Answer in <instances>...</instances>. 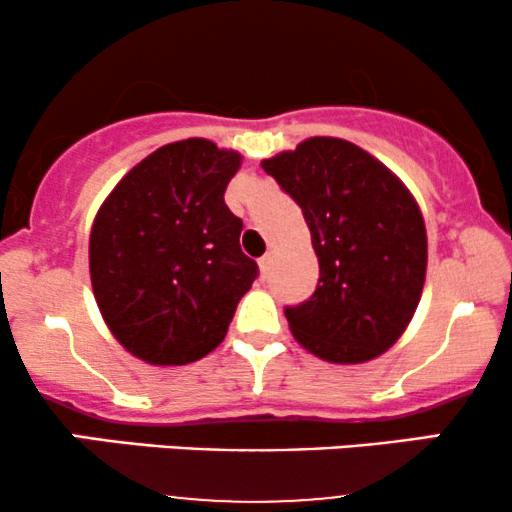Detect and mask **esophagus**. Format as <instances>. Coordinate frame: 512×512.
<instances>
[{"instance_id":"1","label":"esophagus","mask_w":512,"mask_h":512,"mask_svg":"<svg viewBox=\"0 0 512 512\" xmlns=\"http://www.w3.org/2000/svg\"><path fill=\"white\" fill-rule=\"evenodd\" d=\"M269 264H272V257L264 255L262 260H260V274H262V276H267V274H269Z\"/></svg>"}]
</instances>
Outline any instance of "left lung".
Masks as SVG:
<instances>
[{"instance_id":"obj_1","label":"left lung","mask_w":512,"mask_h":512,"mask_svg":"<svg viewBox=\"0 0 512 512\" xmlns=\"http://www.w3.org/2000/svg\"><path fill=\"white\" fill-rule=\"evenodd\" d=\"M262 168L301 207L320 262L310 301L286 308L296 342L342 366L385 354L409 327L426 281V223L409 187L337 137L305 139Z\"/></svg>"}]
</instances>
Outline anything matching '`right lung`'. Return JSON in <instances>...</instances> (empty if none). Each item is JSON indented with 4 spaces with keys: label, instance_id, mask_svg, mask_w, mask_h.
<instances>
[{
    "label": "right lung",
    "instance_id": "obj_1",
    "mask_svg": "<svg viewBox=\"0 0 512 512\" xmlns=\"http://www.w3.org/2000/svg\"><path fill=\"white\" fill-rule=\"evenodd\" d=\"M243 156L202 137L156 149L113 187L88 238L105 325L151 366H185L223 342L257 264L223 202Z\"/></svg>",
    "mask_w": 512,
    "mask_h": 512
}]
</instances>
